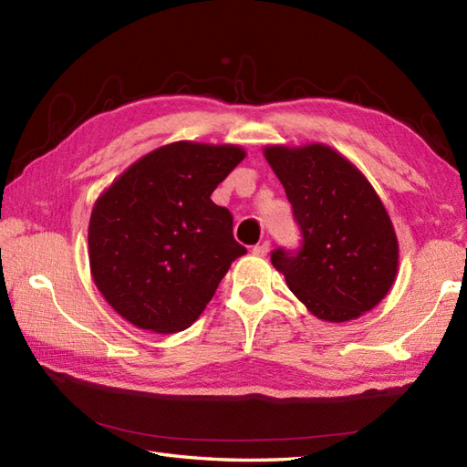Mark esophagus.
I'll use <instances>...</instances> for the list:
<instances>
[{"label":"esophagus","mask_w":467,"mask_h":467,"mask_svg":"<svg viewBox=\"0 0 467 467\" xmlns=\"http://www.w3.org/2000/svg\"><path fill=\"white\" fill-rule=\"evenodd\" d=\"M269 241H265V243H261V244H256V246H253V254H256V256H265L266 253H269Z\"/></svg>","instance_id":"34e87169"}]
</instances>
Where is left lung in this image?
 I'll return each instance as SVG.
<instances>
[{"label": "left lung", "mask_w": 467, "mask_h": 467, "mask_svg": "<svg viewBox=\"0 0 467 467\" xmlns=\"http://www.w3.org/2000/svg\"><path fill=\"white\" fill-rule=\"evenodd\" d=\"M293 204L303 246L271 263L317 319L345 323L379 305L398 276L400 244L363 172L327 144L263 150Z\"/></svg>", "instance_id": "obj_1"}]
</instances>
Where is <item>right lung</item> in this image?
Listing matches in <instances>:
<instances>
[{
	"label": "right lung",
	"mask_w": 467,
	"mask_h": 467,
	"mask_svg": "<svg viewBox=\"0 0 467 467\" xmlns=\"http://www.w3.org/2000/svg\"><path fill=\"white\" fill-rule=\"evenodd\" d=\"M244 156L236 144L172 142L98 196L88 226L92 279L128 323L152 333L188 329L246 253L233 236V214L211 201Z\"/></svg>",
	"instance_id": "1"
}]
</instances>
